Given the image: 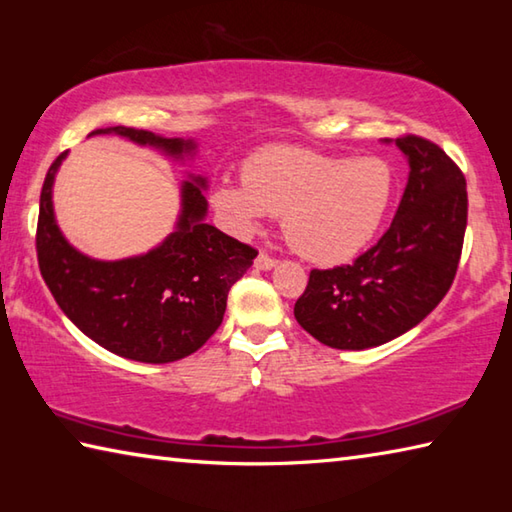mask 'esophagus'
<instances>
[{"label": "esophagus", "mask_w": 512, "mask_h": 512, "mask_svg": "<svg viewBox=\"0 0 512 512\" xmlns=\"http://www.w3.org/2000/svg\"><path fill=\"white\" fill-rule=\"evenodd\" d=\"M275 264H277V259L271 257V255H266V253H259L255 257V266L259 268V271H268V268H273Z\"/></svg>", "instance_id": "34e87169"}]
</instances>
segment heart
I'll return each instance as SVG.
<instances>
[{"mask_svg": "<svg viewBox=\"0 0 512 512\" xmlns=\"http://www.w3.org/2000/svg\"><path fill=\"white\" fill-rule=\"evenodd\" d=\"M241 183L214 187L212 205L237 232H253L266 212L302 257L343 264L366 248L395 196V171L377 155L345 158L302 146H266L241 167Z\"/></svg>", "mask_w": 512, "mask_h": 512, "instance_id": "obj_1", "label": "heart"}]
</instances>
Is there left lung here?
<instances>
[{
    "instance_id": "8db88e82",
    "label": "left lung",
    "mask_w": 512,
    "mask_h": 512,
    "mask_svg": "<svg viewBox=\"0 0 512 512\" xmlns=\"http://www.w3.org/2000/svg\"><path fill=\"white\" fill-rule=\"evenodd\" d=\"M409 183L381 239L352 264L314 268L293 314L316 341L366 350L409 332L452 287L467 225V187L458 164L431 140L402 135Z\"/></svg>"
}]
</instances>
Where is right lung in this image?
<instances>
[{
  "label": "right lung",
  "mask_w": 512,
  "mask_h": 512,
  "mask_svg": "<svg viewBox=\"0 0 512 512\" xmlns=\"http://www.w3.org/2000/svg\"><path fill=\"white\" fill-rule=\"evenodd\" d=\"M135 144L180 158L194 151L192 140L115 126ZM67 153L51 164L40 192L36 232L42 280L63 314L101 348L142 363H171L196 352L219 329L228 291L253 266L257 250L205 223V178L183 185V212L176 230L140 257L99 262L67 244L51 205L54 176Z\"/></svg>",
  "instance_id": "add662e5"
}]
</instances>
